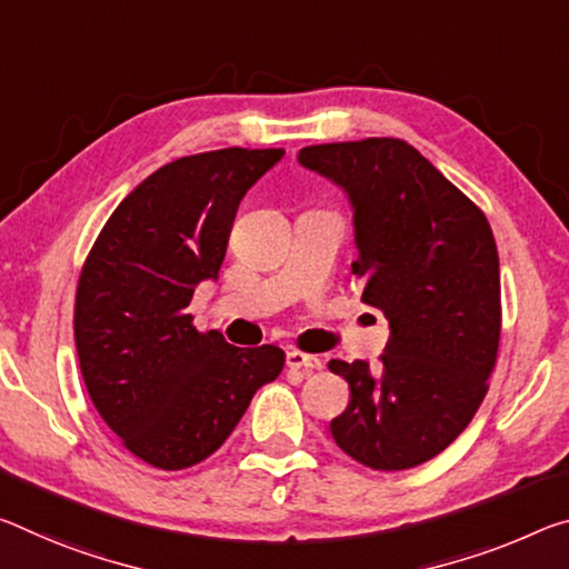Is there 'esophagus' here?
<instances>
[{
  "label": "esophagus",
  "mask_w": 569,
  "mask_h": 569,
  "mask_svg": "<svg viewBox=\"0 0 569 569\" xmlns=\"http://www.w3.org/2000/svg\"><path fill=\"white\" fill-rule=\"evenodd\" d=\"M286 365H288V369H291V372H301L303 377H309L311 372H319L321 359L313 357V355H303V351H288Z\"/></svg>",
  "instance_id": "esophagus-1"
}]
</instances>
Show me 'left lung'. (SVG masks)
Listing matches in <instances>:
<instances>
[{
    "mask_svg": "<svg viewBox=\"0 0 569 569\" xmlns=\"http://www.w3.org/2000/svg\"><path fill=\"white\" fill-rule=\"evenodd\" d=\"M299 161L355 204L362 301L390 321L372 372L331 359L349 405L331 438L357 463L402 471L461 436L489 392L501 339L499 250L479 204L392 137L317 143Z\"/></svg>",
    "mask_w": 569,
    "mask_h": 569,
    "instance_id": "left-lung-1",
    "label": "left lung"
}]
</instances>
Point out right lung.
I'll return each mask as SVG.
<instances>
[{
	"mask_svg": "<svg viewBox=\"0 0 569 569\" xmlns=\"http://www.w3.org/2000/svg\"><path fill=\"white\" fill-rule=\"evenodd\" d=\"M281 157L230 147L169 161L123 197L80 270L86 390L121 446L159 471L212 456L283 369L278 347H232L187 311L194 286L218 276L240 200Z\"/></svg>",
	"mask_w": 569,
	"mask_h": 569,
	"instance_id": "obj_1",
	"label": "right lung"
}]
</instances>
